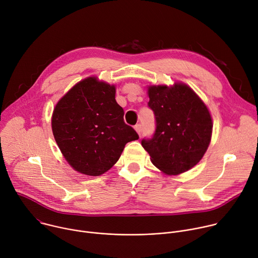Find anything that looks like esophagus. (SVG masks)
I'll list each match as a JSON object with an SVG mask.
<instances>
[{
  "instance_id": "esophagus-1",
  "label": "esophagus",
  "mask_w": 258,
  "mask_h": 258,
  "mask_svg": "<svg viewBox=\"0 0 258 258\" xmlns=\"http://www.w3.org/2000/svg\"><path fill=\"white\" fill-rule=\"evenodd\" d=\"M135 131L138 133L139 136H141V134H142V125L141 124L135 125Z\"/></svg>"
}]
</instances>
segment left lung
<instances>
[{"label":"left lung","mask_w":258,"mask_h":258,"mask_svg":"<svg viewBox=\"0 0 258 258\" xmlns=\"http://www.w3.org/2000/svg\"><path fill=\"white\" fill-rule=\"evenodd\" d=\"M156 131L143 148L163 173L177 175L193 168L204 156L212 136L209 109L194 90L181 82L147 88Z\"/></svg>","instance_id":"8db88e82"}]
</instances>
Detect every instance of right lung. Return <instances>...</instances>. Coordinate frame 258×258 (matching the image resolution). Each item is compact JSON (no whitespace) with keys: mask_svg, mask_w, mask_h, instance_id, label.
<instances>
[{"mask_svg":"<svg viewBox=\"0 0 258 258\" xmlns=\"http://www.w3.org/2000/svg\"><path fill=\"white\" fill-rule=\"evenodd\" d=\"M115 93V85L89 77L73 86L53 110L55 141L68 164L82 174L105 173L117 162L126 143L139 139L124 123Z\"/></svg>","mask_w":258,"mask_h":258,"instance_id":"1","label":"right lung"}]
</instances>
